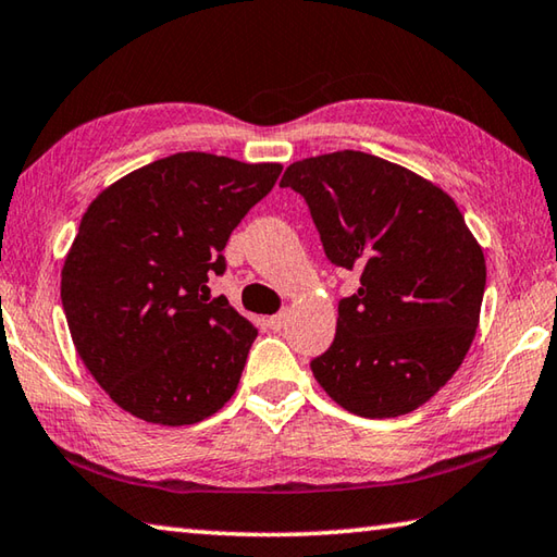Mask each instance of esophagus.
Wrapping results in <instances>:
<instances>
[{"mask_svg":"<svg viewBox=\"0 0 557 557\" xmlns=\"http://www.w3.org/2000/svg\"><path fill=\"white\" fill-rule=\"evenodd\" d=\"M270 329H275V332H280V329L287 326V312H277L275 317H270Z\"/></svg>","mask_w":557,"mask_h":557,"instance_id":"1","label":"esophagus"}]
</instances>
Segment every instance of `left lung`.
Here are the masks:
<instances>
[{"label": "left lung", "mask_w": 557, "mask_h": 557, "mask_svg": "<svg viewBox=\"0 0 557 557\" xmlns=\"http://www.w3.org/2000/svg\"><path fill=\"white\" fill-rule=\"evenodd\" d=\"M332 265L361 285L338 299L336 336L312 358L319 385L361 418L428 403L465 361L486 287L484 252L449 196L381 157L344 152L287 166Z\"/></svg>", "instance_id": "obj_1"}]
</instances>
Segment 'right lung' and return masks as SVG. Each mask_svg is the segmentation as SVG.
I'll return each mask as SVG.
<instances>
[{
  "label": "right lung",
  "instance_id": "1",
  "mask_svg": "<svg viewBox=\"0 0 557 557\" xmlns=\"http://www.w3.org/2000/svg\"><path fill=\"white\" fill-rule=\"evenodd\" d=\"M280 164L178 152L106 188L61 272L75 351L122 410L194 425L238 388L258 329L211 297L223 248L272 191Z\"/></svg>",
  "mask_w": 557,
  "mask_h": 557
}]
</instances>
